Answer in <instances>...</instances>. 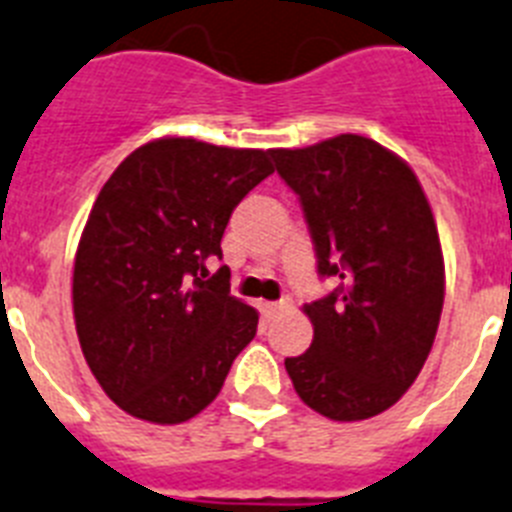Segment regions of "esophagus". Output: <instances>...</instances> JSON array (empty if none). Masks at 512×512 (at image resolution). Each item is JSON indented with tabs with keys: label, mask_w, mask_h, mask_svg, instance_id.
I'll return each mask as SVG.
<instances>
[{
	"label": "esophagus",
	"mask_w": 512,
	"mask_h": 512,
	"mask_svg": "<svg viewBox=\"0 0 512 512\" xmlns=\"http://www.w3.org/2000/svg\"><path fill=\"white\" fill-rule=\"evenodd\" d=\"M290 308V298L279 300V303H264V313L266 316H274V313H279V310Z\"/></svg>",
	"instance_id": "esophagus-1"
}]
</instances>
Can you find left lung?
Wrapping results in <instances>:
<instances>
[{
  "label": "left lung",
  "mask_w": 512,
  "mask_h": 512,
  "mask_svg": "<svg viewBox=\"0 0 512 512\" xmlns=\"http://www.w3.org/2000/svg\"><path fill=\"white\" fill-rule=\"evenodd\" d=\"M303 204L318 274L339 279L303 305L313 344L285 368L300 399L336 422L386 412L417 381L438 334L445 266L414 170L360 134L274 150Z\"/></svg>",
  "instance_id": "1"
}]
</instances>
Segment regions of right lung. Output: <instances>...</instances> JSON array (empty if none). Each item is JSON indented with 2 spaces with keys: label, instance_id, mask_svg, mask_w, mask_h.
Segmentation results:
<instances>
[{
  "label": "right lung",
  "instance_id": "add662e5",
  "mask_svg": "<svg viewBox=\"0 0 512 512\" xmlns=\"http://www.w3.org/2000/svg\"><path fill=\"white\" fill-rule=\"evenodd\" d=\"M272 152L163 137L100 189L74 256V326L95 381L131 417H196L256 336L230 269L209 277L207 264L240 199L274 173Z\"/></svg>",
  "mask_w": 512,
  "mask_h": 512
}]
</instances>
